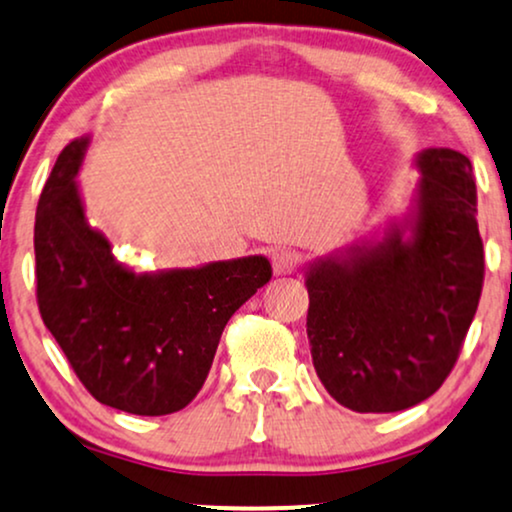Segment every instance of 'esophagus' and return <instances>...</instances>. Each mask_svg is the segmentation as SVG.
<instances>
[{
	"mask_svg": "<svg viewBox=\"0 0 512 512\" xmlns=\"http://www.w3.org/2000/svg\"><path fill=\"white\" fill-rule=\"evenodd\" d=\"M270 263H273L275 275H292L301 266V256L299 251L282 246V249H273V254H270Z\"/></svg>",
	"mask_w": 512,
	"mask_h": 512,
	"instance_id": "esophagus-1",
	"label": "esophagus"
}]
</instances>
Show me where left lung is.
<instances>
[{
  "mask_svg": "<svg viewBox=\"0 0 512 512\" xmlns=\"http://www.w3.org/2000/svg\"><path fill=\"white\" fill-rule=\"evenodd\" d=\"M415 235L394 230L344 263L308 273L306 332L320 382L356 413L430 399L456 365L484 285L468 156L422 151Z\"/></svg>",
  "mask_w": 512,
  "mask_h": 512,
  "instance_id": "8db88e82",
  "label": "left lung"
}]
</instances>
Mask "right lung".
I'll return each instance as SVG.
<instances>
[{
  "mask_svg": "<svg viewBox=\"0 0 512 512\" xmlns=\"http://www.w3.org/2000/svg\"><path fill=\"white\" fill-rule=\"evenodd\" d=\"M66 144L35 211L37 308L78 380L132 415L182 410L204 387L227 320L273 277L268 258L135 275L85 223Z\"/></svg>",
  "mask_w": 512,
  "mask_h": 512,
  "instance_id": "1",
  "label": "right lung"
}]
</instances>
